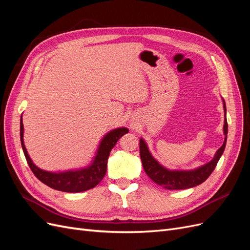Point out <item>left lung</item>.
<instances>
[{
    "mask_svg": "<svg viewBox=\"0 0 250 250\" xmlns=\"http://www.w3.org/2000/svg\"><path fill=\"white\" fill-rule=\"evenodd\" d=\"M224 104V111L226 112L225 103ZM224 134L225 140L223 145L218 149L213 160L208 164L201 166V167L194 169V170H178V171H171L166 169L161 164H158L155 161L153 156L151 155L147 148L146 143L143 139L140 140V154L144 170H145L147 175L152 179L155 184L162 186L168 190H185V188H193L202 184L204 180H207L210 175L211 172L214 171L216 166L220 160V157L223 153L226 145V138H228V130L229 125L228 121H224Z\"/></svg>",
    "mask_w": 250,
    "mask_h": 250,
    "instance_id": "8db88e82",
    "label": "left lung"
}]
</instances>
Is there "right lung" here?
<instances>
[{"label":"right lung","mask_w":250,"mask_h":250,"mask_svg":"<svg viewBox=\"0 0 250 250\" xmlns=\"http://www.w3.org/2000/svg\"><path fill=\"white\" fill-rule=\"evenodd\" d=\"M21 148L24 151L25 157L29 165L30 169L32 170L34 175L39 178L42 183L47 185L48 187L54 188L57 191L67 192V193H78L89 190L96 187L105 176L107 168V160L111 149L116 145L119 139L128 132L127 128H118V129L111 130L105 135L101 141L99 149L97 151V155L95 156L94 163L88 166L87 168L79 169L75 171L58 172L53 173L43 171L36 166L30 160L26 147L22 141V134H24V126H22L21 118Z\"/></svg>","instance_id":"right-lung-1"}]
</instances>
